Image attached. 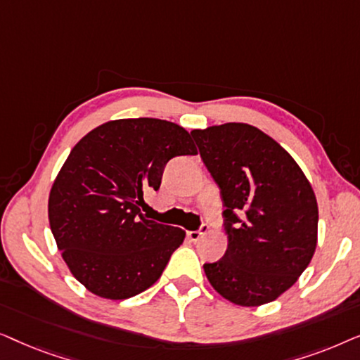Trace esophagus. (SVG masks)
Returning <instances> with one entry per match:
<instances>
[{"label": "esophagus", "mask_w": 360, "mask_h": 360, "mask_svg": "<svg viewBox=\"0 0 360 360\" xmlns=\"http://www.w3.org/2000/svg\"><path fill=\"white\" fill-rule=\"evenodd\" d=\"M208 229H210L208 226L203 224L198 231H188V233H186V236H188V239L191 240V243H196V240H200L206 233H208Z\"/></svg>", "instance_id": "1"}]
</instances>
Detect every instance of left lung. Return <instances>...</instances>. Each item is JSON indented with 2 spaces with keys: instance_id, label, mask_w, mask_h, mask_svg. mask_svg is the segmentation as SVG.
<instances>
[{
  "instance_id": "8db88e82",
  "label": "left lung",
  "mask_w": 360,
  "mask_h": 360,
  "mask_svg": "<svg viewBox=\"0 0 360 360\" xmlns=\"http://www.w3.org/2000/svg\"><path fill=\"white\" fill-rule=\"evenodd\" d=\"M191 136L221 190L228 249L205 264L211 287L239 307L277 300L311 262L318 203L292 155L257 127L226 122Z\"/></svg>"
}]
</instances>
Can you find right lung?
<instances>
[{"instance_id":"1","label":"right lung","mask_w":360,"mask_h":360,"mask_svg":"<svg viewBox=\"0 0 360 360\" xmlns=\"http://www.w3.org/2000/svg\"><path fill=\"white\" fill-rule=\"evenodd\" d=\"M188 131L137 117L95 127L73 147L49 195V223L73 277L88 292L126 300L160 278L185 231L141 213L172 157L195 155Z\"/></svg>"}]
</instances>
